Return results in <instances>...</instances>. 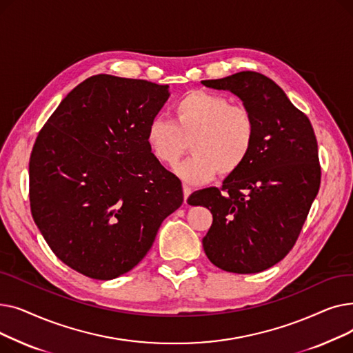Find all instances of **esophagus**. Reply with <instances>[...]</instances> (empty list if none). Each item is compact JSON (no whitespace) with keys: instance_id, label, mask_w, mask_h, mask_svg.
Returning a JSON list of instances; mask_svg holds the SVG:
<instances>
[{"instance_id":"obj_1","label":"esophagus","mask_w":353,"mask_h":353,"mask_svg":"<svg viewBox=\"0 0 353 353\" xmlns=\"http://www.w3.org/2000/svg\"><path fill=\"white\" fill-rule=\"evenodd\" d=\"M183 194H184V203H186L189 196L192 194V188L188 186V184H184V186H183Z\"/></svg>"}]
</instances>
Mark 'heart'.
<instances>
[{
  "instance_id": "heart-1",
  "label": "heart",
  "mask_w": 353,
  "mask_h": 353,
  "mask_svg": "<svg viewBox=\"0 0 353 353\" xmlns=\"http://www.w3.org/2000/svg\"><path fill=\"white\" fill-rule=\"evenodd\" d=\"M147 144L157 161L174 165L188 152L193 156L176 167L184 181L199 184L236 173L249 159L256 139L252 111L226 96L194 90L172 107V121L154 119L147 125Z\"/></svg>"
}]
</instances>
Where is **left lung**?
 Instances as JSON below:
<instances>
[{
  "mask_svg": "<svg viewBox=\"0 0 353 353\" xmlns=\"http://www.w3.org/2000/svg\"><path fill=\"white\" fill-rule=\"evenodd\" d=\"M201 84L232 91L256 120L246 163L220 189L197 190L188 199L213 214L203 249L221 270L263 272L292 250L319 192L316 136L306 114L261 72L240 71Z\"/></svg>",
  "mask_w": 353,
  "mask_h": 353,
  "instance_id": "obj_1",
  "label": "left lung"
}]
</instances>
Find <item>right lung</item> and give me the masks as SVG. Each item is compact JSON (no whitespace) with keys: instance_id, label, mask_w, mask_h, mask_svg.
<instances>
[{"instance_id":"add662e5","label":"right lung","mask_w":353,"mask_h":353,"mask_svg":"<svg viewBox=\"0 0 353 353\" xmlns=\"http://www.w3.org/2000/svg\"><path fill=\"white\" fill-rule=\"evenodd\" d=\"M169 85L92 76L55 108L30 157V206L63 263L97 281L132 270L183 203L180 179L154 159L147 125Z\"/></svg>"}]
</instances>
